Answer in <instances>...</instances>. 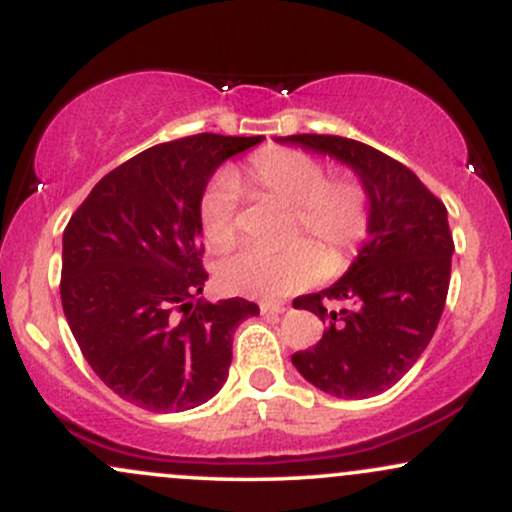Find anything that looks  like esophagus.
I'll return each instance as SVG.
<instances>
[{
	"mask_svg": "<svg viewBox=\"0 0 512 512\" xmlns=\"http://www.w3.org/2000/svg\"><path fill=\"white\" fill-rule=\"evenodd\" d=\"M260 313L262 315H281L286 313L284 303H260Z\"/></svg>",
	"mask_w": 512,
	"mask_h": 512,
	"instance_id": "34e87169",
	"label": "esophagus"
}]
</instances>
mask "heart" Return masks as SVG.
<instances>
[{
    "label": "heart",
    "instance_id": "1",
    "mask_svg": "<svg viewBox=\"0 0 512 512\" xmlns=\"http://www.w3.org/2000/svg\"><path fill=\"white\" fill-rule=\"evenodd\" d=\"M320 158L296 149L255 156L245 170L252 195L291 207L286 238L310 236L334 257L361 243L368 228V192L354 175L325 178ZM199 226L214 250L238 238V182L221 173L199 202ZM325 274V257L310 240H293L281 250L248 248L219 264L221 289L250 298H284L315 284Z\"/></svg>",
    "mask_w": 512,
    "mask_h": 512
}]
</instances>
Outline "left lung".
I'll return each instance as SVG.
<instances>
[{"mask_svg": "<svg viewBox=\"0 0 512 512\" xmlns=\"http://www.w3.org/2000/svg\"><path fill=\"white\" fill-rule=\"evenodd\" d=\"M276 142L344 163L368 192V240L356 260L330 289L293 301L327 322L313 349L291 356L293 366L327 395H380L419 361L443 315L455 252L448 209L407 166L368 144L334 134ZM325 300L345 308L327 311Z\"/></svg>", "mask_w": 512, "mask_h": 512, "instance_id": "left-lung-1", "label": "left lung"}]
</instances>
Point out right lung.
Here are the masks:
<instances>
[{
    "label": "right lung",
    "instance_id": "add662e5",
    "mask_svg": "<svg viewBox=\"0 0 512 512\" xmlns=\"http://www.w3.org/2000/svg\"><path fill=\"white\" fill-rule=\"evenodd\" d=\"M264 137L195 134L110 170L62 236V308L81 354L115 395L149 411L209 402L228 378L233 332L260 315L245 298L195 301L199 202L223 161Z\"/></svg>",
    "mask_w": 512,
    "mask_h": 512
}]
</instances>
